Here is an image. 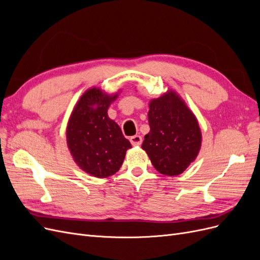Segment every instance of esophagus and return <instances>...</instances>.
<instances>
[{
  "label": "esophagus",
  "instance_id": "34e87169",
  "mask_svg": "<svg viewBox=\"0 0 260 260\" xmlns=\"http://www.w3.org/2000/svg\"><path fill=\"white\" fill-rule=\"evenodd\" d=\"M130 142L132 145L135 146H139L142 144V137L141 136H133L130 138Z\"/></svg>",
  "mask_w": 260,
  "mask_h": 260
}]
</instances>
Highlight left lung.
Masks as SVG:
<instances>
[{
  "instance_id": "8db88e82",
  "label": "left lung",
  "mask_w": 260,
  "mask_h": 260,
  "mask_svg": "<svg viewBox=\"0 0 260 260\" xmlns=\"http://www.w3.org/2000/svg\"><path fill=\"white\" fill-rule=\"evenodd\" d=\"M148 107L151 130L144 137L142 148L159 174L179 176L200 153L202 131L198 118L171 89L152 99Z\"/></svg>"
}]
</instances>
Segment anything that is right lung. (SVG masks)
Instances as JSON below:
<instances>
[{"label":"right lung","instance_id":"right-lung-1","mask_svg":"<svg viewBox=\"0 0 260 260\" xmlns=\"http://www.w3.org/2000/svg\"><path fill=\"white\" fill-rule=\"evenodd\" d=\"M120 90L108 94L100 88L86 90L76 103L67 122V146L76 165L95 178L119 170L131 143L107 111Z\"/></svg>","mask_w":260,"mask_h":260}]
</instances>
